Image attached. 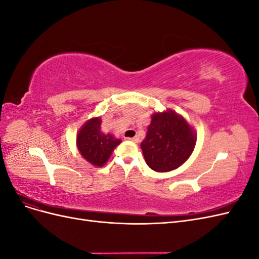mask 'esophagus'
Returning a JSON list of instances; mask_svg holds the SVG:
<instances>
[{
	"mask_svg": "<svg viewBox=\"0 0 259 259\" xmlns=\"http://www.w3.org/2000/svg\"><path fill=\"white\" fill-rule=\"evenodd\" d=\"M127 140H132V142H134V143H138L139 142V137L138 136H134V137H132V138H126Z\"/></svg>",
	"mask_w": 259,
	"mask_h": 259,
	"instance_id": "1",
	"label": "esophagus"
}]
</instances>
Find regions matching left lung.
<instances>
[{
	"instance_id": "obj_1",
	"label": "left lung",
	"mask_w": 259,
	"mask_h": 259,
	"mask_svg": "<svg viewBox=\"0 0 259 259\" xmlns=\"http://www.w3.org/2000/svg\"><path fill=\"white\" fill-rule=\"evenodd\" d=\"M197 133L185 117L171 109L151 115L145 139L140 144L147 165L165 173L182 166L190 158Z\"/></svg>"
}]
</instances>
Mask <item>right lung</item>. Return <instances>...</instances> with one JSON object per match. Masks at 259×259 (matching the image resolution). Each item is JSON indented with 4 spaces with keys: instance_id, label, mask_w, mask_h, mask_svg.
Returning a JSON list of instances; mask_svg holds the SVG:
<instances>
[{
    "instance_id": "1",
    "label": "right lung",
    "mask_w": 259,
    "mask_h": 259,
    "mask_svg": "<svg viewBox=\"0 0 259 259\" xmlns=\"http://www.w3.org/2000/svg\"><path fill=\"white\" fill-rule=\"evenodd\" d=\"M121 144L110 133L101 131V117L95 116L86 121L76 134L77 150L89 163L96 167H103L112 151Z\"/></svg>"
}]
</instances>
